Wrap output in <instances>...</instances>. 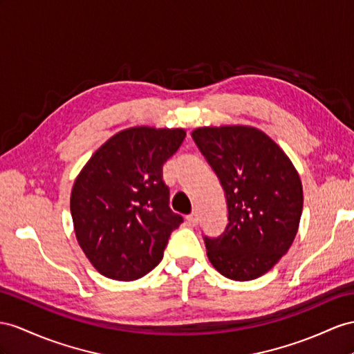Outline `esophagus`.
<instances>
[{
  "instance_id": "esophagus-1",
  "label": "esophagus",
  "mask_w": 354,
  "mask_h": 354,
  "mask_svg": "<svg viewBox=\"0 0 354 354\" xmlns=\"http://www.w3.org/2000/svg\"><path fill=\"white\" fill-rule=\"evenodd\" d=\"M187 223L189 224V225H197V223H198V216H197V214L196 212H193V214H189L188 216H187Z\"/></svg>"
}]
</instances>
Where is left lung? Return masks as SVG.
Instances as JSON below:
<instances>
[{"instance_id":"1","label":"left lung","mask_w":354,"mask_h":354,"mask_svg":"<svg viewBox=\"0 0 354 354\" xmlns=\"http://www.w3.org/2000/svg\"><path fill=\"white\" fill-rule=\"evenodd\" d=\"M218 176L227 224L203 236L207 259L234 281L259 278L288 251L301 221V178L278 145L252 127H203L192 133Z\"/></svg>"}]
</instances>
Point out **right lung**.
Masks as SVG:
<instances>
[{"label": "right lung", "mask_w": 354, "mask_h": 354, "mask_svg": "<svg viewBox=\"0 0 354 354\" xmlns=\"http://www.w3.org/2000/svg\"><path fill=\"white\" fill-rule=\"evenodd\" d=\"M184 139L183 129L120 131L76 178L70 197L76 238L102 275L133 281L161 261L170 233L184 221L169 206L162 166Z\"/></svg>", "instance_id": "right-lung-1"}]
</instances>
